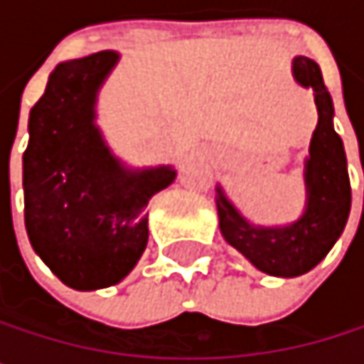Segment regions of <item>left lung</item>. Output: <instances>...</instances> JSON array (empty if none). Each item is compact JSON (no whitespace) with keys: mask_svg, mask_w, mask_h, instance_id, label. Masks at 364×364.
Masks as SVG:
<instances>
[{"mask_svg":"<svg viewBox=\"0 0 364 364\" xmlns=\"http://www.w3.org/2000/svg\"><path fill=\"white\" fill-rule=\"evenodd\" d=\"M295 80L314 90L318 126L306 162L308 206L299 221L287 228L251 225L217 187L219 228L223 238L269 276L293 278L318 265L341 236L350 215V179L339 134L333 130V101L318 65L306 56L293 60Z\"/></svg>","mask_w":364,"mask_h":364,"instance_id":"8db88e82","label":"left lung"}]
</instances>
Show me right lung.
I'll return each mask as SVG.
<instances>
[{
    "label": "right lung",
    "instance_id": "obj_1",
    "mask_svg": "<svg viewBox=\"0 0 364 364\" xmlns=\"http://www.w3.org/2000/svg\"><path fill=\"white\" fill-rule=\"evenodd\" d=\"M115 52L60 63L29 115L23 156L25 225L41 261L71 289L117 284L147 247V204L171 166L130 173L95 126L97 90Z\"/></svg>",
    "mask_w": 364,
    "mask_h": 364
}]
</instances>
